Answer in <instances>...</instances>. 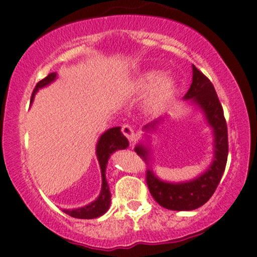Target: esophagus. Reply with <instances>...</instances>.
<instances>
[{
	"label": "esophagus",
	"mask_w": 257,
	"mask_h": 257,
	"mask_svg": "<svg viewBox=\"0 0 257 257\" xmlns=\"http://www.w3.org/2000/svg\"><path fill=\"white\" fill-rule=\"evenodd\" d=\"M121 133H123L124 136L128 138V140L131 143L136 142L137 134H136V132H134V129L132 128L131 125H128V124H124V125L121 126Z\"/></svg>",
	"instance_id": "34e87169"
}]
</instances>
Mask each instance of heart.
Instances as JSON below:
<instances>
[{"label": "heart", "mask_w": 257, "mask_h": 257, "mask_svg": "<svg viewBox=\"0 0 257 257\" xmlns=\"http://www.w3.org/2000/svg\"><path fill=\"white\" fill-rule=\"evenodd\" d=\"M154 88L149 94L145 108L149 114H159L170 104L177 92V82L174 77L165 76L158 70L144 72L136 83L138 92H147Z\"/></svg>", "instance_id": "1"}]
</instances>
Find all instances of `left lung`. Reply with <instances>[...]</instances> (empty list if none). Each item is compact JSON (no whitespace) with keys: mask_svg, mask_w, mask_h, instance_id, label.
<instances>
[{"mask_svg":"<svg viewBox=\"0 0 257 257\" xmlns=\"http://www.w3.org/2000/svg\"><path fill=\"white\" fill-rule=\"evenodd\" d=\"M192 83L183 99H191L192 103L201 108L208 124L212 126L214 136V159L206 172L187 182H166L156 177L153 169L147 170V183L151 196L161 207L171 210H193L203 206L217 190L228 159V128L223 107L214 86L208 77L194 65H192ZM160 120L151 121L144 129L147 132L155 129ZM134 150L143 160H149V150L144 145H138Z\"/></svg>","mask_w":257,"mask_h":257,"instance_id":"obj_1","label":"left lung"}]
</instances>
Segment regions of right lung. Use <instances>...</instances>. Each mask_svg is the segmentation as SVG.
Returning <instances> with one entry per match:
<instances>
[{
	"label": "right lung",
	"mask_w": 257,
	"mask_h": 257,
	"mask_svg": "<svg viewBox=\"0 0 257 257\" xmlns=\"http://www.w3.org/2000/svg\"><path fill=\"white\" fill-rule=\"evenodd\" d=\"M56 79L55 72H51L48 75L45 79L37 83L36 88H34L33 94H32L31 102L33 101L34 94L37 93V91L39 88L44 87V86L49 85ZM129 142L125 137L123 136V133L120 132V126H114V128L108 129L107 132H104L102 134L101 138L98 139L96 147V154L97 159H98L99 167H101V174H102V188L101 193H99L98 198L94 199L92 203L87 204L85 207L77 208V209H64V212L66 214H69L70 217L79 218V219H93V218L101 217L104 213L107 212L108 208L110 204V192H109V186H108L107 180H106V165L108 163V159L109 156L118 149H125L128 148Z\"/></svg>",
	"instance_id": "obj_1"
}]
</instances>
